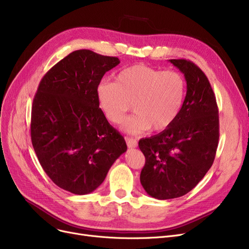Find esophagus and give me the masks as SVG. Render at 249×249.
<instances>
[{
    "label": "esophagus",
    "mask_w": 249,
    "mask_h": 249,
    "mask_svg": "<svg viewBox=\"0 0 249 249\" xmlns=\"http://www.w3.org/2000/svg\"><path fill=\"white\" fill-rule=\"evenodd\" d=\"M127 146L129 148H135L137 147V141L134 138H130V137H125Z\"/></svg>",
    "instance_id": "1"
}]
</instances>
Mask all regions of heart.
Returning <instances> with one entry per match:
<instances>
[{"instance_id": "b5f03b06", "label": "heart", "mask_w": 249, "mask_h": 249, "mask_svg": "<svg viewBox=\"0 0 249 249\" xmlns=\"http://www.w3.org/2000/svg\"><path fill=\"white\" fill-rule=\"evenodd\" d=\"M185 77L175 71H160L135 64L117 74L115 83L103 82L97 88L99 106L107 119L121 123L127 112L135 111L124 122L129 133L154 131L171 127L185 102Z\"/></svg>"}]
</instances>
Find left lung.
<instances>
[{"mask_svg":"<svg viewBox=\"0 0 249 249\" xmlns=\"http://www.w3.org/2000/svg\"><path fill=\"white\" fill-rule=\"evenodd\" d=\"M187 82V94L175 123L139 140L145 156L140 182L152 198L167 200L188 194L215 160L219 115L214 91L200 68L187 59H169Z\"/></svg>","mask_w":249,"mask_h":249,"instance_id":"1","label":"left lung"}]
</instances>
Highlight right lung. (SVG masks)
<instances>
[{
	"label": "right lung",
	"instance_id": "add662e5",
	"mask_svg": "<svg viewBox=\"0 0 249 249\" xmlns=\"http://www.w3.org/2000/svg\"><path fill=\"white\" fill-rule=\"evenodd\" d=\"M119 63L118 57L75 50L38 86L31 113L32 145L50 179L72 194L94 192L127 150L97 99L102 77Z\"/></svg>",
	"mask_w": 249,
	"mask_h": 249
}]
</instances>
